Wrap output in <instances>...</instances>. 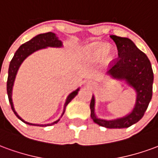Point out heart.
Listing matches in <instances>:
<instances>
[{
    "label": "heart",
    "instance_id": "obj_1",
    "mask_svg": "<svg viewBox=\"0 0 158 158\" xmlns=\"http://www.w3.org/2000/svg\"><path fill=\"white\" fill-rule=\"evenodd\" d=\"M107 51V45L106 44H98L93 46L92 48V56L94 58H100L102 57ZM113 57V54L108 55V59H112Z\"/></svg>",
    "mask_w": 158,
    "mask_h": 158
}]
</instances>
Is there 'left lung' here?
Instances as JSON below:
<instances>
[{
	"instance_id": "obj_1",
	"label": "left lung",
	"mask_w": 158,
	"mask_h": 158,
	"mask_svg": "<svg viewBox=\"0 0 158 158\" xmlns=\"http://www.w3.org/2000/svg\"><path fill=\"white\" fill-rule=\"evenodd\" d=\"M115 42L118 57L112 61L109 73L113 78L125 79L137 92L135 106L132 113L122 118L106 121L97 118L94 113L95 99L90 102V117L93 121L107 129L129 128L142 118L152 97L153 71L146 55L137 48L128 38L116 35L110 36Z\"/></svg>"
}]
</instances>
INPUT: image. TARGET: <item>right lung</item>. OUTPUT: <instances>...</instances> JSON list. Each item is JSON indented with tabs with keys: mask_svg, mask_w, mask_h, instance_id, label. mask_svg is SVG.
<instances>
[{
	"mask_svg": "<svg viewBox=\"0 0 158 158\" xmlns=\"http://www.w3.org/2000/svg\"><path fill=\"white\" fill-rule=\"evenodd\" d=\"M62 41L57 39V37L56 36V35L54 33L48 32L45 33V34H40V35H36L35 37H34V38L30 40L29 41H27L26 43H24V44H23V45L17 50V52H15V54H14L13 57H12V61L10 62L8 69V77H7V82H6V90H7V95H8L9 102H10L12 110L13 111V113H15L16 116L18 117L21 121H23V123H25L27 124H29V125H37V124H32V123H27L25 122V121H23V120L15 112L12 101V85H13V82H14V79H15L17 72H18V70H19V66L21 65V63L23 62V61L28 56L30 55L31 53H33L34 52H35L37 50L45 48V47H47V46L60 47V46H62ZM78 91H79V89H77V90H75V91L72 92L69 96L68 99L66 101L62 115L64 114V112H65L67 105H68V104H69L76 96H77ZM59 120H60V119L56 120V122L52 123L51 124H45V125H39V124H38V126L53 125V124H55V123H57Z\"/></svg>",
	"mask_w": 158,
	"mask_h": 158,
	"instance_id": "obj_1",
	"label": "right lung"
}]
</instances>
